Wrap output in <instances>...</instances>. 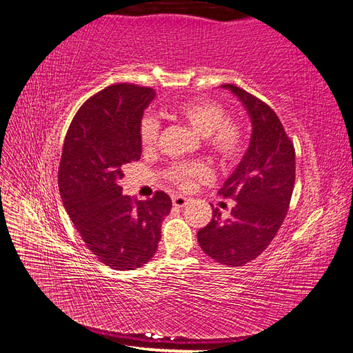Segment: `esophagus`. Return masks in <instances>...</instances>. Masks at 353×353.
<instances>
[{
	"label": "esophagus",
	"mask_w": 353,
	"mask_h": 353,
	"mask_svg": "<svg viewBox=\"0 0 353 353\" xmlns=\"http://www.w3.org/2000/svg\"><path fill=\"white\" fill-rule=\"evenodd\" d=\"M188 197H185V196H175V197H172V205L175 206V208H184L187 203H188Z\"/></svg>",
	"instance_id": "esophagus-1"
}]
</instances>
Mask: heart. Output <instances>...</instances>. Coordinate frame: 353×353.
Masks as SVG:
<instances>
[{
	"label": "heart",
	"instance_id": "b5f03b06",
	"mask_svg": "<svg viewBox=\"0 0 353 353\" xmlns=\"http://www.w3.org/2000/svg\"><path fill=\"white\" fill-rule=\"evenodd\" d=\"M170 114L187 122L193 130L205 135V145L223 163H232L243 156L245 134L243 123L234 116H225V108L215 100L190 99L174 105ZM138 137L144 150H150L159 137V122L153 116H144L138 126ZM170 183L181 190H191L199 181L209 178V168L201 162H176L165 172Z\"/></svg>",
	"mask_w": 353,
	"mask_h": 353
}]
</instances>
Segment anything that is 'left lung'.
I'll use <instances>...</instances> for the list:
<instances>
[{
	"label": "left lung",
	"instance_id": "left-lung-1",
	"mask_svg": "<svg viewBox=\"0 0 353 353\" xmlns=\"http://www.w3.org/2000/svg\"><path fill=\"white\" fill-rule=\"evenodd\" d=\"M222 87L248 109L253 134L243 160L219 190V196L237 201L231 218L221 221L219 209L213 208L197 240L212 259L241 266L268 248L287 215L296 178L294 145L268 104L232 83Z\"/></svg>",
	"mask_w": 353,
	"mask_h": 353
}]
</instances>
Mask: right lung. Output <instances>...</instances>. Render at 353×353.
<instances>
[{"label":"right lung","instance_id":"1","mask_svg":"<svg viewBox=\"0 0 353 353\" xmlns=\"http://www.w3.org/2000/svg\"><path fill=\"white\" fill-rule=\"evenodd\" d=\"M154 90L114 83L85 101L69 126L59 166V188L74 228L100 262L135 270L150 261L172 200L156 191L148 200L122 194L128 163L141 157L138 137Z\"/></svg>","mask_w":353,"mask_h":353}]
</instances>
